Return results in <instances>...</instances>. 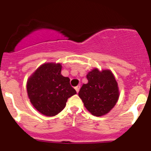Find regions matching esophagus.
I'll return each mask as SVG.
<instances>
[{
  "label": "esophagus",
  "mask_w": 151,
  "mask_h": 151,
  "mask_svg": "<svg viewBox=\"0 0 151 151\" xmlns=\"http://www.w3.org/2000/svg\"><path fill=\"white\" fill-rule=\"evenodd\" d=\"M75 89H76V92H77V93H78V92H79V89H80V86H79V85H78V86H76V87H75Z\"/></svg>",
  "instance_id": "esophagus-1"
}]
</instances>
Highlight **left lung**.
Masks as SVG:
<instances>
[{
  "label": "left lung",
  "instance_id": "8db88e82",
  "mask_svg": "<svg viewBox=\"0 0 151 151\" xmlns=\"http://www.w3.org/2000/svg\"><path fill=\"white\" fill-rule=\"evenodd\" d=\"M86 78L88 83L82 85L78 96L92 115H105L114 108L120 95L114 76L109 70L100 71L94 68L88 73Z\"/></svg>",
  "mask_w": 151,
  "mask_h": 151
}]
</instances>
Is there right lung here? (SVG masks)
I'll list each match as a JSON object with an SVG mask.
<instances>
[{"label": "right lung", "mask_w": 151, "mask_h": 151, "mask_svg": "<svg viewBox=\"0 0 151 151\" xmlns=\"http://www.w3.org/2000/svg\"><path fill=\"white\" fill-rule=\"evenodd\" d=\"M62 65L48 62L40 65L27 81L28 98L34 108L48 117L59 114L76 91L70 78L61 74Z\"/></svg>", "instance_id": "1"}]
</instances>
